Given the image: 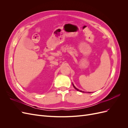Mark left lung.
I'll use <instances>...</instances> for the list:
<instances>
[{
	"instance_id": "8db88e82",
	"label": "left lung",
	"mask_w": 128,
	"mask_h": 128,
	"mask_svg": "<svg viewBox=\"0 0 128 128\" xmlns=\"http://www.w3.org/2000/svg\"><path fill=\"white\" fill-rule=\"evenodd\" d=\"M72 86H74V88L76 90H77V91H80V92H84V91H81V90H79V89H78L77 88H76L75 86H74V84L72 83ZM88 93H91V92H88Z\"/></svg>"
}]
</instances>
